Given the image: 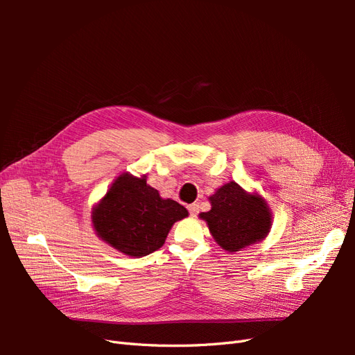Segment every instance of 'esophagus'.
Returning a JSON list of instances; mask_svg holds the SVG:
<instances>
[{"label":"esophagus","instance_id":"1","mask_svg":"<svg viewBox=\"0 0 355 355\" xmlns=\"http://www.w3.org/2000/svg\"><path fill=\"white\" fill-rule=\"evenodd\" d=\"M198 204L197 202H192V204H189L188 206V211L191 213V216H197L198 214Z\"/></svg>","mask_w":355,"mask_h":355}]
</instances>
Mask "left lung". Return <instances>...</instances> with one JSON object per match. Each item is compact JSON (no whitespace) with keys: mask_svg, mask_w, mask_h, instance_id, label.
<instances>
[{"mask_svg":"<svg viewBox=\"0 0 355 355\" xmlns=\"http://www.w3.org/2000/svg\"><path fill=\"white\" fill-rule=\"evenodd\" d=\"M211 210L201 213L213 239L222 249L239 252L261 241L271 228V213L261 196H250L235 182L220 187L210 197Z\"/></svg>","mask_w":355,"mask_h":355,"instance_id":"left-lung-1","label":"left lung"}]
</instances>
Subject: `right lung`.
<instances>
[{"mask_svg":"<svg viewBox=\"0 0 355 355\" xmlns=\"http://www.w3.org/2000/svg\"><path fill=\"white\" fill-rule=\"evenodd\" d=\"M188 210L173 200H163L146 184V176L121 175L93 209L92 222L99 237L124 254L142 257L164 244L176 220Z\"/></svg>","mask_w":355,"mask_h":355,"instance_id":"right-lung-1","label":"right lung"}]
</instances>
